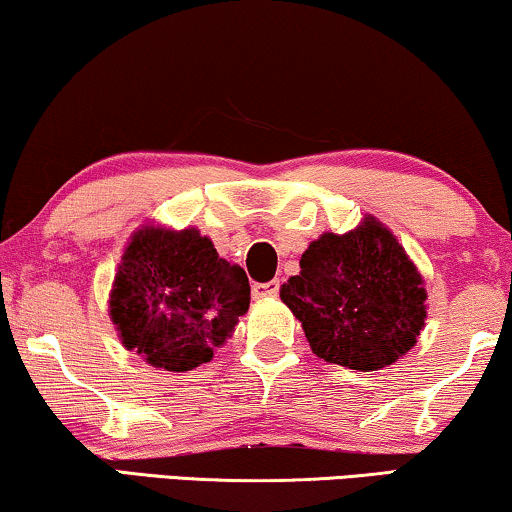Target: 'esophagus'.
<instances>
[{"instance_id": "34e87169", "label": "esophagus", "mask_w": 512, "mask_h": 512, "mask_svg": "<svg viewBox=\"0 0 512 512\" xmlns=\"http://www.w3.org/2000/svg\"><path fill=\"white\" fill-rule=\"evenodd\" d=\"M251 293H254L256 300H265V298H274V295L279 293V281H268V284H254L251 288Z\"/></svg>"}]
</instances>
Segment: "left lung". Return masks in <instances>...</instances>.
I'll list each match as a JSON object with an SVG mask.
<instances>
[{"mask_svg": "<svg viewBox=\"0 0 512 512\" xmlns=\"http://www.w3.org/2000/svg\"><path fill=\"white\" fill-rule=\"evenodd\" d=\"M316 358L376 372L416 346L427 288L388 226L367 214L344 235L323 233L300 258V274L279 288Z\"/></svg>", "mask_w": 512, "mask_h": 512, "instance_id": "obj_1", "label": "left lung"}]
</instances>
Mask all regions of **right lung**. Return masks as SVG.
Instances as JSON below:
<instances>
[{
  "mask_svg": "<svg viewBox=\"0 0 512 512\" xmlns=\"http://www.w3.org/2000/svg\"><path fill=\"white\" fill-rule=\"evenodd\" d=\"M249 279L194 226H140L124 247L108 314L127 351L166 372L214 358L251 300Z\"/></svg>",
  "mask_w": 512,
  "mask_h": 512,
  "instance_id": "add662e5",
  "label": "right lung"
}]
</instances>
